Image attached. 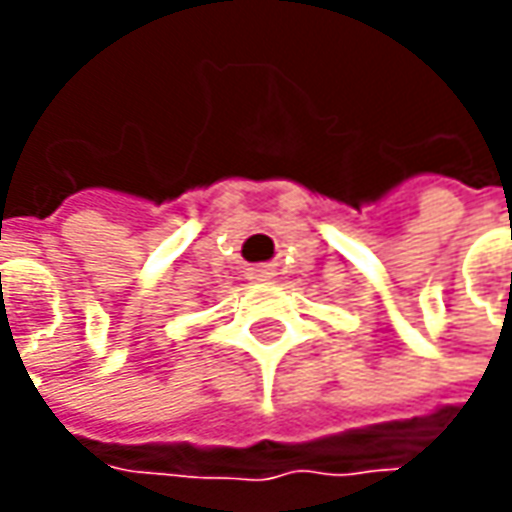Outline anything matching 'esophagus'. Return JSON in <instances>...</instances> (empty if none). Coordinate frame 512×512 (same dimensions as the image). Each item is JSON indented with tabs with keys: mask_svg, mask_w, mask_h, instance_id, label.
<instances>
[{
	"mask_svg": "<svg viewBox=\"0 0 512 512\" xmlns=\"http://www.w3.org/2000/svg\"><path fill=\"white\" fill-rule=\"evenodd\" d=\"M276 276V270L270 265H256L250 267V279H256V282H270Z\"/></svg>",
	"mask_w": 512,
	"mask_h": 512,
	"instance_id": "34e87169",
	"label": "esophagus"
}]
</instances>
